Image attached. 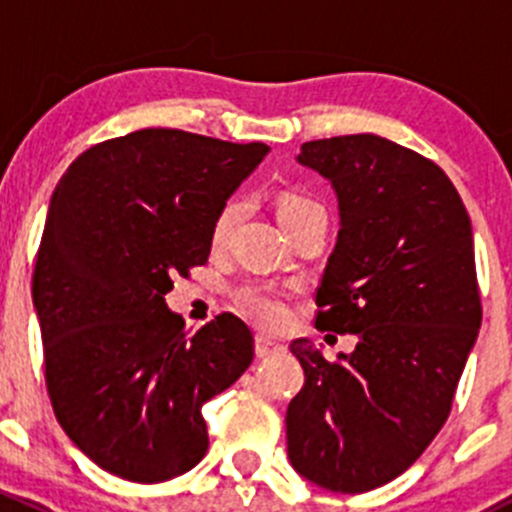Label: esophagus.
<instances>
[{"mask_svg":"<svg viewBox=\"0 0 512 512\" xmlns=\"http://www.w3.org/2000/svg\"><path fill=\"white\" fill-rule=\"evenodd\" d=\"M277 352H282V347L277 342H272V339H267V337L255 339V354L260 356V359H265V356L277 354Z\"/></svg>","mask_w":512,"mask_h":512,"instance_id":"esophagus-1","label":"esophagus"}]
</instances>
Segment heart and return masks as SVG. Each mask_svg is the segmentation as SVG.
I'll return each mask as SVG.
<instances>
[{
    "mask_svg": "<svg viewBox=\"0 0 512 512\" xmlns=\"http://www.w3.org/2000/svg\"><path fill=\"white\" fill-rule=\"evenodd\" d=\"M312 208H322L319 203H314L312 198H304V195L287 193L282 195L280 208H277V215H280V223H285L289 218H297V215L307 213ZM237 215H240V203L237 200H230L223 210L218 213L213 225V242L215 245H223L230 235L232 225H235ZM237 304H240L242 312L247 314L255 322L265 324L270 329H280L282 324H287L289 319V307H287V294L282 292L280 287L272 285H247L237 292Z\"/></svg>",
    "mask_w": 512,
    "mask_h": 512,
    "instance_id": "1",
    "label": "heart"
}]
</instances>
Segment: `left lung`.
Instances as JSON below:
<instances>
[{
  "mask_svg": "<svg viewBox=\"0 0 512 512\" xmlns=\"http://www.w3.org/2000/svg\"><path fill=\"white\" fill-rule=\"evenodd\" d=\"M297 163L339 203L317 324L356 334V349L327 361L309 339L289 344L304 386L287 456L319 488L364 493L401 476L451 411L483 314L471 218L436 163L374 133L309 141Z\"/></svg>",
  "mask_w": 512,
  "mask_h": 512,
  "instance_id": "8db88e82",
  "label": "left lung"
}]
</instances>
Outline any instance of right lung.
<instances>
[{"label": "right lung", "instance_id": "add662e5", "mask_svg": "<svg viewBox=\"0 0 512 512\" xmlns=\"http://www.w3.org/2000/svg\"><path fill=\"white\" fill-rule=\"evenodd\" d=\"M267 153L143 128L81 153L51 195L32 277L46 389L66 436L113 476L163 483L198 466L203 404L255 356L242 319L188 334L165 294L208 262L215 218Z\"/></svg>", "mask_w": 512, "mask_h": 512}]
</instances>
